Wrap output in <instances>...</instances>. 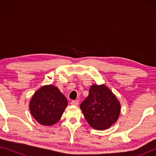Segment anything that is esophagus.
Here are the masks:
<instances>
[{
    "mask_svg": "<svg viewBox=\"0 0 156 156\" xmlns=\"http://www.w3.org/2000/svg\"><path fill=\"white\" fill-rule=\"evenodd\" d=\"M79 104L78 101H71V104L72 106H77Z\"/></svg>",
    "mask_w": 156,
    "mask_h": 156,
    "instance_id": "34e87169",
    "label": "esophagus"
}]
</instances>
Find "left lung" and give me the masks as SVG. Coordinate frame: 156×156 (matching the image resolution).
<instances>
[{
	"mask_svg": "<svg viewBox=\"0 0 156 156\" xmlns=\"http://www.w3.org/2000/svg\"><path fill=\"white\" fill-rule=\"evenodd\" d=\"M80 108L89 125L96 130H105L118 120L121 104L104 84H93Z\"/></svg>",
	"mask_w": 156,
	"mask_h": 156,
	"instance_id": "obj_1",
	"label": "left lung"
}]
</instances>
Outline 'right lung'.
Segmentation results:
<instances>
[{"instance_id": "right-lung-1", "label": "right lung", "mask_w": 156, "mask_h": 156, "mask_svg": "<svg viewBox=\"0 0 156 156\" xmlns=\"http://www.w3.org/2000/svg\"><path fill=\"white\" fill-rule=\"evenodd\" d=\"M68 104L67 99L54 85L40 88L30 99V111L41 125L52 126L58 122Z\"/></svg>"}]
</instances>
